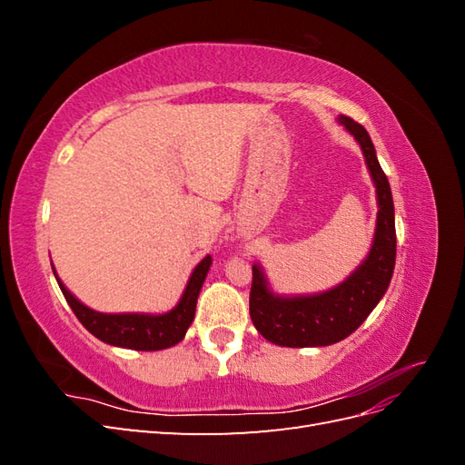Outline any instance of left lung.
I'll list each match as a JSON object with an SVG mask.
<instances>
[{
    "mask_svg": "<svg viewBox=\"0 0 465 465\" xmlns=\"http://www.w3.org/2000/svg\"><path fill=\"white\" fill-rule=\"evenodd\" d=\"M357 139L376 188V229L369 256L340 285L314 294H277L260 263L252 265L250 318L281 347H326L353 333L384 297L396 265V219L390 182L376 159L369 132L347 116L337 118Z\"/></svg>",
    "mask_w": 465,
    "mask_h": 465,
    "instance_id": "obj_1",
    "label": "left lung"
}]
</instances>
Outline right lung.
I'll list each match as a JSON object with an SVG mask.
<instances>
[{
    "mask_svg": "<svg viewBox=\"0 0 465 465\" xmlns=\"http://www.w3.org/2000/svg\"><path fill=\"white\" fill-rule=\"evenodd\" d=\"M211 267V256H205L188 279V285L182 292L178 304L164 314H145V312H120V314H106L96 312L93 308L83 304L77 297L67 291L62 283V279L55 273V281L64 292L67 304L72 306L74 314L79 322L85 326L98 340L124 349H135V351H161L174 347L184 340L188 328L192 326L195 316V304L207 272Z\"/></svg>",
    "mask_w": 465,
    "mask_h": 465,
    "instance_id": "add662e5",
    "label": "right lung"
}]
</instances>
